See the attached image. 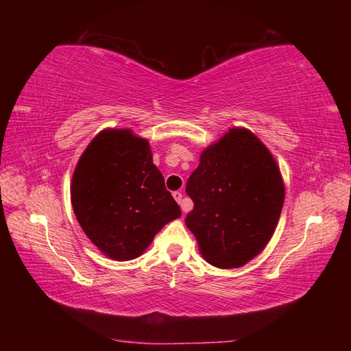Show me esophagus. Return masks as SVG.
<instances>
[{"instance_id":"1","label":"esophagus","mask_w":351,"mask_h":351,"mask_svg":"<svg viewBox=\"0 0 351 351\" xmlns=\"http://www.w3.org/2000/svg\"><path fill=\"white\" fill-rule=\"evenodd\" d=\"M173 198L176 199V203H178V204H181V207H182V212H186V207L182 206V193H181V192H173Z\"/></svg>"}]
</instances>
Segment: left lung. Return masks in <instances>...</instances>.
<instances>
[{"label": "left lung", "instance_id": "1", "mask_svg": "<svg viewBox=\"0 0 351 351\" xmlns=\"http://www.w3.org/2000/svg\"><path fill=\"white\" fill-rule=\"evenodd\" d=\"M186 192L193 201L187 228L201 255L221 269L240 268L263 251L285 201L274 156L246 128H230L201 153Z\"/></svg>", "mask_w": 351, "mask_h": 351}]
</instances>
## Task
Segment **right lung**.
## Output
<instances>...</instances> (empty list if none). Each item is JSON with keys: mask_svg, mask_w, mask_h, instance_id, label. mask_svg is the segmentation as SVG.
<instances>
[{"mask_svg": "<svg viewBox=\"0 0 351 351\" xmlns=\"http://www.w3.org/2000/svg\"><path fill=\"white\" fill-rule=\"evenodd\" d=\"M75 218L106 257L133 260L181 209L153 164L147 139L104 130L77 162L71 184Z\"/></svg>", "mask_w": 351, "mask_h": 351, "instance_id": "obj_1", "label": "right lung"}]
</instances>
